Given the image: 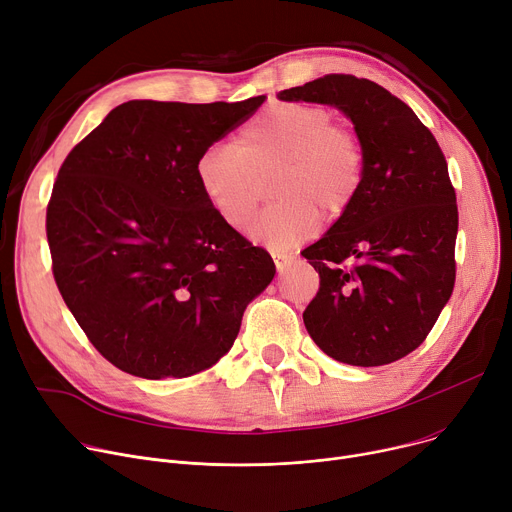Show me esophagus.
Listing matches in <instances>:
<instances>
[{
  "instance_id": "1",
  "label": "esophagus",
  "mask_w": 512,
  "mask_h": 512,
  "mask_svg": "<svg viewBox=\"0 0 512 512\" xmlns=\"http://www.w3.org/2000/svg\"><path fill=\"white\" fill-rule=\"evenodd\" d=\"M273 258H275V266H277L279 273H283V270L293 262L291 254H273Z\"/></svg>"
}]
</instances>
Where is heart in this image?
Instances as JSON below:
<instances>
[{"label":"heart","mask_w":512,"mask_h":512,"mask_svg":"<svg viewBox=\"0 0 512 512\" xmlns=\"http://www.w3.org/2000/svg\"><path fill=\"white\" fill-rule=\"evenodd\" d=\"M194 175L208 206L237 231L254 217L264 184L275 179L279 202L256 219L250 235L287 252L312 237L322 217L337 221L353 206L364 186L366 150L324 105L275 103L237 132L233 146H208Z\"/></svg>","instance_id":"heart-1"}]
</instances>
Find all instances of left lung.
I'll list each match as a JSON object with an SVG mask.
<instances>
[{"instance_id":"8db88e82","label":"left lung","mask_w":512,"mask_h":512,"mask_svg":"<svg viewBox=\"0 0 512 512\" xmlns=\"http://www.w3.org/2000/svg\"><path fill=\"white\" fill-rule=\"evenodd\" d=\"M279 99L339 107L366 150L357 200L302 252L320 277L304 324L337 362L393 364L426 341L455 287L459 210L442 148L407 103L366 78L326 74Z\"/></svg>"}]
</instances>
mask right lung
Returning a JSON list of instances; mask_svg holds the SVG:
<instances>
[{
    "label": "right lung",
    "instance_id": "obj_1",
    "mask_svg": "<svg viewBox=\"0 0 512 512\" xmlns=\"http://www.w3.org/2000/svg\"><path fill=\"white\" fill-rule=\"evenodd\" d=\"M264 99L128 101L59 167L45 223L53 277L122 372L161 380L217 364L273 281V258L217 217L194 175L204 150Z\"/></svg>",
    "mask_w": 512,
    "mask_h": 512
}]
</instances>
